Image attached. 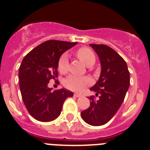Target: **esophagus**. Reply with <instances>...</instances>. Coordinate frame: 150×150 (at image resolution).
Returning <instances> with one entry per match:
<instances>
[{"instance_id": "34e87169", "label": "esophagus", "mask_w": 150, "mask_h": 150, "mask_svg": "<svg viewBox=\"0 0 150 150\" xmlns=\"http://www.w3.org/2000/svg\"><path fill=\"white\" fill-rule=\"evenodd\" d=\"M74 96L76 97V98H80V97H82V95H80V94L75 93V94H74Z\"/></svg>"}]
</instances>
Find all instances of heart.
I'll use <instances>...</instances> for the list:
<instances>
[{
    "label": "heart",
    "instance_id": "b5f03b06",
    "mask_svg": "<svg viewBox=\"0 0 150 150\" xmlns=\"http://www.w3.org/2000/svg\"><path fill=\"white\" fill-rule=\"evenodd\" d=\"M78 59L87 66H91L95 62V55L88 47L83 46L78 49L75 52ZM58 70L61 74H65L68 70V59L66 54H63L58 62ZM92 83L91 78L88 76H76L71 75L64 81V86L67 88L74 91H81L90 86Z\"/></svg>",
    "mask_w": 150,
    "mask_h": 150
}]
</instances>
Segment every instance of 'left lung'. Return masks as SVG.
<instances>
[{"instance_id": "8db88e82", "label": "left lung", "mask_w": 150, "mask_h": 150, "mask_svg": "<svg viewBox=\"0 0 150 150\" xmlns=\"http://www.w3.org/2000/svg\"><path fill=\"white\" fill-rule=\"evenodd\" d=\"M96 52L101 64L98 81L90 90L96 91L99 99L88 97L90 107L81 112L83 120L95 126L110 121L122 104L130 85V73L125 61L110 46L89 44Z\"/></svg>"}]
</instances>
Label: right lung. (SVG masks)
Wrapping results in <instances>:
<instances>
[{
    "label": "right lung",
    "mask_w": 150,
    "mask_h": 150,
    "mask_svg": "<svg viewBox=\"0 0 150 150\" xmlns=\"http://www.w3.org/2000/svg\"><path fill=\"white\" fill-rule=\"evenodd\" d=\"M66 41H45L25 56L18 71L19 88L24 104L30 116L50 122L60 115L64 102L74 94L65 88L52 91L50 79L58 78V62L63 52L76 44ZM55 83H59L56 80Z\"/></svg>",
    "instance_id": "1"
}]
</instances>
